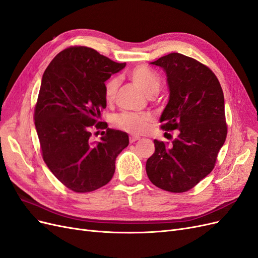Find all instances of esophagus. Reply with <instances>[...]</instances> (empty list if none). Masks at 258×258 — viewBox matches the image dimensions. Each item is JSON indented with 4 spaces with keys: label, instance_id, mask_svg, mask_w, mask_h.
I'll return each instance as SVG.
<instances>
[{
    "label": "esophagus",
    "instance_id": "34e87169",
    "mask_svg": "<svg viewBox=\"0 0 258 258\" xmlns=\"http://www.w3.org/2000/svg\"><path fill=\"white\" fill-rule=\"evenodd\" d=\"M138 140H140V137H137V136H131V137L129 138L130 143H134V142L138 141Z\"/></svg>",
    "mask_w": 258,
    "mask_h": 258
}]
</instances>
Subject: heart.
<instances>
[{
	"mask_svg": "<svg viewBox=\"0 0 258 258\" xmlns=\"http://www.w3.org/2000/svg\"><path fill=\"white\" fill-rule=\"evenodd\" d=\"M130 79L146 96H150L152 93H157L161 85L158 74L145 67H138L132 70L130 72ZM118 85L119 82L116 77H113V79L108 80L105 83L104 97L106 101H112L115 98ZM150 121L151 117L148 115L136 113H122L116 116V118L114 119L116 127L134 135H139L144 132Z\"/></svg>",
	"mask_w": 258,
	"mask_h": 258,
	"instance_id": "heart-1",
	"label": "heart"
}]
</instances>
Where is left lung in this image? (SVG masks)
Masks as SVG:
<instances>
[{
  "label": "left lung",
  "mask_w": 258,
  "mask_h": 258,
  "mask_svg": "<svg viewBox=\"0 0 258 258\" xmlns=\"http://www.w3.org/2000/svg\"><path fill=\"white\" fill-rule=\"evenodd\" d=\"M151 63L167 75L169 101L159 119L161 128L178 130V136L171 144L154 140L146 173L163 190L187 191L213 170L225 143L224 93L209 68L182 53H169Z\"/></svg>",
  "instance_id": "left-lung-1"
}]
</instances>
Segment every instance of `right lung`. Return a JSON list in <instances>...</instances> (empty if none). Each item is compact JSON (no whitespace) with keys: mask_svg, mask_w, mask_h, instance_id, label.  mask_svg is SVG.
Instances as JSON below:
<instances>
[{"mask_svg":"<svg viewBox=\"0 0 258 258\" xmlns=\"http://www.w3.org/2000/svg\"><path fill=\"white\" fill-rule=\"evenodd\" d=\"M124 67L75 46L59 52L43 74L34 112L43 159L73 191L89 192L110 182L116 157L129 144L126 132L110 128L99 142L90 139L91 127L106 107L105 82ZM96 127L107 124L98 122Z\"/></svg>","mask_w":258,"mask_h":258,"instance_id":"right-lung-1","label":"right lung"}]
</instances>
